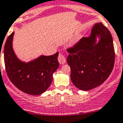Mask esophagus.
<instances>
[{
	"instance_id": "esophagus-1",
	"label": "esophagus",
	"mask_w": 123,
	"mask_h": 123,
	"mask_svg": "<svg viewBox=\"0 0 123 123\" xmlns=\"http://www.w3.org/2000/svg\"><path fill=\"white\" fill-rule=\"evenodd\" d=\"M58 61L60 63V64H64L66 63V59L62 54L59 53V56H58Z\"/></svg>"
}]
</instances>
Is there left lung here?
I'll list each match as a JSON object with an SVG mask.
<instances>
[{
    "instance_id": "left-lung-1",
    "label": "left lung",
    "mask_w": 123,
    "mask_h": 123,
    "mask_svg": "<svg viewBox=\"0 0 123 123\" xmlns=\"http://www.w3.org/2000/svg\"><path fill=\"white\" fill-rule=\"evenodd\" d=\"M99 38L96 43V37ZM67 59L70 67V78L77 88L88 91L108 78L115 62L112 36L102 23H96L88 37H83L71 48Z\"/></svg>"
}]
</instances>
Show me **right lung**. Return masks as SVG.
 Here are the masks:
<instances>
[{
	"label": "right lung",
	"mask_w": 123,
	"mask_h": 123,
	"mask_svg": "<svg viewBox=\"0 0 123 123\" xmlns=\"http://www.w3.org/2000/svg\"><path fill=\"white\" fill-rule=\"evenodd\" d=\"M13 35L12 32L8 37L3 50L8 77L21 91L31 95L41 94L51 85L53 74L59 67V53L51 56H40L29 62H22L13 49Z\"/></svg>",
	"instance_id": "1"
}]
</instances>
